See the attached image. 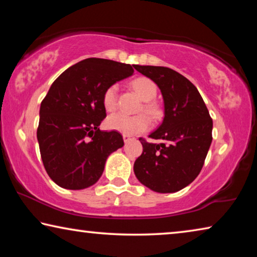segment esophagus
Wrapping results in <instances>:
<instances>
[{
	"mask_svg": "<svg viewBox=\"0 0 257 257\" xmlns=\"http://www.w3.org/2000/svg\"><path fill=\"white\" fill-rule=\"evenodd\" d=\"M132 139H134L132 136H129V135H123V141L124 143H128L129 141H132Z\"/></svg>",
	"mask_w": 257,
	"mask_h": 257,
	"instance_id": "esophagus-1",
	"label": "esophagus"
}]
</instances>
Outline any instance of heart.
Returning <instances> with one entry per match:
<instances>
[{
  "mask_svg": "<svg viewBox=\"0 0 257 257\" xmlns=\"http://www.w3.org/2000/svg\"><path fill=\"white\" fill-rule=\"evenodd\" d=\"M132 87L143 101H145L144 111L152 116L158 119L162 114V110L158 103L153 99L158 93V88L153 81L149 78L139 77L133 80ZM103 105L107 112H113L118 106V85L112 84L104 90ZM151 121L146 114L127 115L124 113H115L107 118L106 127L114 132L123 135H136L149 129Z\"/></svg>",
  "mask_w": 257,
  "mask_h": 257,
  "instance_id": "obj_1",
  "label": "heart"
}]
</instances>
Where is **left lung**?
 <instances>
[{
	"instance_id": "obj_1",
	"label": "left lung",
	"mask_w": 257,
	"mask_h": 257,
	"mask_svg": "<svg viewBox=\"0 0 257 257\" xmlns=\"http://www.w3.org/2000/svg\"><path fill=\"white\" fill-rule=\"evenodd\" d=\"M135 69L153 80L162 93L164 119L150 135L163 143L139 138L143 153L135 161L137 179L156 193H176L201 172L212 143L213 121L201 94L186 77L167 67Z\"/></svg>"
}]
</instances>
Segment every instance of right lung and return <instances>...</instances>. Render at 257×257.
<instances>
[{
	"instance_id": "obj_1",
	"label": "right lung",
	"mask_w": 257,
	"mask_h": 257,
	"mask_svg": "<svg viewBox=\"0 0 257 257\" xmlns=\"http://www.w3.org/2000/svg\"><path fill=\"white\" fill-rule=\"evenodd\" d=\"M134 66L89 58L61 73L42 101L37 141L47 175L56 185L79 190L101 178L108 155L123 146L118 132H102L103 93L132 76Z\"/></svg>"
}]
</instances>
